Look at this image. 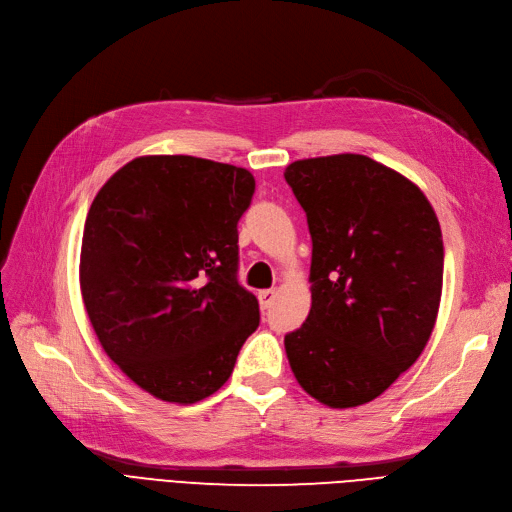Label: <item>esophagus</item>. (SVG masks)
Masks as SVG:
<instances>
[{
  "label": "esophagus",
  "instance_id": "34e87169",
  "mask_svg": "<svg viewBox=\"0 0 512 512\" xmlns=\"http://www.w3.org/2000/svg\"><path fill=\"white\" fill-rule=\"evenodd\" d=\"M259 306L263 308V310H268L272 304H274V298H276V291L274 289H266V291H259Z\"/></svg>",
  "mask_w": 512,
  "mask_h": 512
}]
</instances>
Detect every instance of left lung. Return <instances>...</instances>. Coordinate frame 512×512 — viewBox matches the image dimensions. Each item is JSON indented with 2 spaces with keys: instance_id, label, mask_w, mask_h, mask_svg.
Segmentation results:
<instances>
[{
  "instance_id": "left-lung-1",
  "label": "left lung",
  "mask_w": 512,
  "mask_h": 512,
  "mask_svg": "<svg viewBox=\"0 0 512 512\" xmlns=\"http://www.w3.org/2000/svg\"><path fill=\"white\" fill-rule=\"evenodd\" d=\"M285 180L312 238L306 323L285 336L302 389L329 408L378 398L423 353L444 249L423 191L366 155L293 161Z\"/></svg>"
}]
</instances>
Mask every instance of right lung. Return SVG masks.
Masks as SVG:
<instances>
[{"label":"right lung","instance_id":"add662e5","mask_svg":"<svg viewBox=\"0 0 512 512\" xmlns=\"http://www.w3.org/2000/svg\"><path fill=\"white\" fill-rule=\"evenodd\" d=\"M249 170L189 155H144L89 208L80 291L106 355L140 389L195 404L232 376L259 304L238 283V221Z\"/></svg>","mask_w":512,"mask_h":512}]
</instances>
